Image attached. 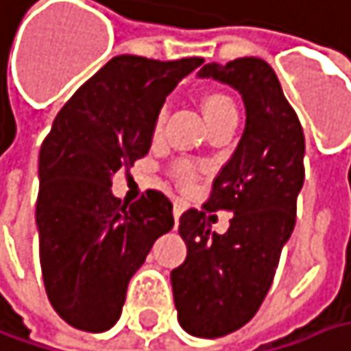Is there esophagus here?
Here are the masks:
<instances>
[{
	"label": "esophagus",
	"mask_w": 351,
	"mask_h": 351,
	"mask_svg": "<svg viewBox=\"0 0 351 351\" xmlns=\"http://www.w3.org/2000/svg\"><path fill=\"white\" fill-rule=\"evenodd\" d=\"M182 215V204L176 200L175 202V208H173V217H175V226H178V218Z\"/></svg>",
	"instance_id": "34e87169"
}]
</instances>
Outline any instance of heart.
<instances>
[{
	"label": "heart",
	"mask_w": 351,
	"mask_h": 351,
	"mask_svg": "<svg viewBox=\"0 0 351 351\" xmlns=\"http://www.w3.org/2000/svg\"><path fill=\"white\" fill-rule=\"evenodd\" d=\"M202 107H204V114L208 119V125L218 121L220 117L230 113H237V107H234V101L222 91H208L202 99ZM165 123H167V107H160L155 114V121H153V136L158 138L162 134L165 129ZM175 176L182 182V184H189L193 182V178L196 176V167L189 160H180L175 165Z\"/></svg>",
	"instance_id": "1"
}]
</instances>
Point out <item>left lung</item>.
I'll return each instance as SVG.
<instances>
[{
	"instance_id": "left-lung-1",
	"label": "left lung",
	"mask_w": 351,
	"mask_h": 351,
	"mask_svg": "<svg viewBox=\"0 0 351 351\" xmlns=\"http://www.w3.org/2000/svg\"><path fill=\"white\" fill-rule=\"evenodd\" d=\"M213 77L242 95L246 127L232 158L213 182L202 210L180 217L184 262L171 272L178 324L198 338H220L254 318L296 224L304 184V131L274 69L258 57L208 63ZM230 210L224 235L210 232L206 213Z\"/></svg>"
}]
</instances>
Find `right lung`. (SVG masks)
<instances>
[{"instance_id":"add662e5","label":"right lung","mask_w":351,"mask_h":351,"mask_svg":"<svg viewBox=\"0 0 351 351\" xmlns=\"http://www.w3.org/2000/svg\"><path fill=\"white\" fill-rule=\"evenodd\" d=\"M202 63L113 57L63 105L41 145L35 220L43 284L53 310L77 330L113 328L129 280L175 224L160 191L125 204L111 178L149 153L156 111Z\"/></svg>"}]
</instances>
